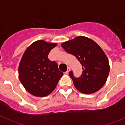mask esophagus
Wrapping results in <instances>:
<instances>
[{"label": "esophagus", "mask_w": 125, "mask_h": 125, "mask_svg": "<svg viewBox=\"0 0 125 125\" xmlns=\"http://www.w3.org/2000/svg\"><path fill=\"white\" fill-rule=\"evenodd\" d=\"M70 71H71V67H68V69H67V71H66L65 72V74H69V72H70Z\"/></svg>", "instance_id": "1"}]
</instances>
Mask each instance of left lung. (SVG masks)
Here are the masks:
<instances>
[{
  "instance_id": "obj_1",
  "label": "left lung",
  "mask_w": 125,
  "mask_h": 125,
  "mask_svg": "<svg viewBox=\"0 0 125 125\" xmlns=\"http://www.w3.org/2000/svg\"><path fill=\"white\" fill-rule=\"evenodd\" d=\"M61 46L66 52L77 58L83 67L82 74L78 78L74 77L72 71L69 72L75 88L84 94L101 89L110 70L108 58L102 48L93 40L84 36L76 37Z\"/></svg>"
}]
</instances>
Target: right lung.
<instances>
[{
  "mask_svg": "<svg viewBox=\"0 0 125 125\" xmlns=\"http://www.w3.org/2000/svg\"><path fill=\"white\" fill-rule=\"evenodd\" d=\"M56 43L39 40L25 50L18 67L19 79L26 90L35 96H46L55 89L63 72L48 54Z\"/></svg>",
  "mask_w": 125,
  "mask_h": 125,
  "instance_id": "1",
  "label": "right lung"
}]
</instances>
